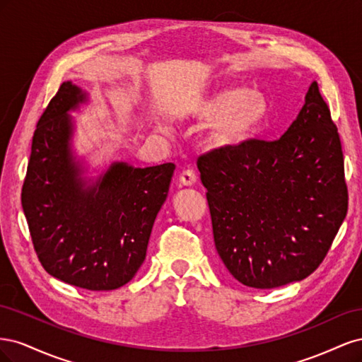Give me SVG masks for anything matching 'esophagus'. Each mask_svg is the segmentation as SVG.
Here are the masks:
<instances>
[{"label":"esophagus","mask_w":362,"mask_h":362,"mask_svg":"<svg viewBox=\"0 0 362 362\" xmlns=\"http://www.w3.org/2000/svg\"><path fill=\"white\" fill-rule=\"evenodd\" d=\"M196 180H198V175H196V172L193 169L181 170L180 181L182 185H193L196 182Z\"/></svg>","instance_id":"esophagus-1"}]
</instances>
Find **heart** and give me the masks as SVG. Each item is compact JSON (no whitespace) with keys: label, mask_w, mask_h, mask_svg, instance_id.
Here are the masks:
<instances>
[{"label":"heart","mask_w":362,"mask_h":362,"mask_svg":"<svg viewBox=\"0 0 362 362\" xmlns=\"http://www.w3.org/2000/svg\"><path fill=\"white\" fill-rule=\"evenodd\" d=\"M201 116L218 122V137L237 144L264 124L270 107L267 98L246 87H228L205 98L198 105Z\"/></svg>","instance_id":"1"}]
</instances>
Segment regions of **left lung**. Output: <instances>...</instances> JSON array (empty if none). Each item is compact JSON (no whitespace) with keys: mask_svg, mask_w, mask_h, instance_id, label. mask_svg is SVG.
<instances>
[{"mask_svg":"<svg viewBox=\"0 0 362 362\" xmlns=\"http://www.w3.org/2000/svg\"><path fill=\"white\" fill-rule=\"evenodd\" d=\"M214 245L243 286L267 290L319 267L347 214L338 128L314 81L276 140H247L198 158Z\"/></svg>","mask_w":362,"mask_h":362,"instance_id":"left-lung-1","label":"left lung"}]
</instances>
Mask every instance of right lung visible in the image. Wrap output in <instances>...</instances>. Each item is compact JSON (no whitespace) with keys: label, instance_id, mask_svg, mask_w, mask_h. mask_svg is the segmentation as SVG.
Segmentation results:
<instances>
[{"label":"right lung","instance_id":"1","mask_svg":"<svg viewBox=\"0 0 362 362\" xmlns=\"http://www.w3.org/2000/svg\"><path fill=\"white\" fill-rule=\"evenodd\" d=\"M83 101L78 87L64 81L42 113L21 202L42 267L71 286L108 291L133 279L144 264L175 164L134 169L116 163L83 190L69 152L68 116Z\"/></svg>","mask_w":362,"mask_h":362}]
</instances>
